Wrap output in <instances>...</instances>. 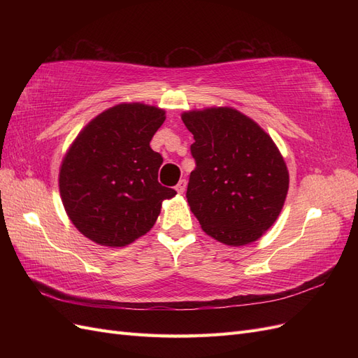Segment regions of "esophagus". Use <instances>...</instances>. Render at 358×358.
Here are the masks:
<instances>
[{"label": "esophagus", "mask_w": 358, "mask_h": 358, "mask_svg": "<svg viewBox=\"0 0 358 358\" xmlns=\"http://www.w3.org/2000/svg\"><path fill=\"white\" fill-rule=\"evenodd\" d=\"M185 189H187V180L185 179H180L178 182V185H176V191L179 194H183V192H185Z\"/></svg>", "instance_id": "1"}]
</instances>
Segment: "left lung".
Here are the masks:
<instances>
[{
  "label": "left lung",
  "mask_w": 358,
  "mask_h": 358,
  "mask_svg": "<svg viewBox=\"0 0 358 358\" xmlns=\"http://www.w3.org/2000/svg\"><path fill=\"white\" fill-rule=\"evenodd\" d=\"M182 121L196 140L187 199L201 229L225 245L255 242L288 192V170L273 140L231 107L187 112Z\"/></svg>",
  "instance_id": "obj_1"
}]
</instances>
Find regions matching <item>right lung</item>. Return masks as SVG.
Segmentation results:
<instances>
[{"label": "right lung", "instance_id": "right-lung-1", "mask_svg": "<svg viewBox=\"0 0 358 358\" xmlns=\"http://www.w3.org/2000/svg\"><path fill=\"white\" fill-rule=\"evenodd\" d=\"M166 112L140 103L100 113L76 137L59 170L69 218L104 246H125L155 224L161 203L176 196L162 187V157L150 148Z\"/></svg>", "mask_w": 358, "mask_h": 358}]
</instances>
